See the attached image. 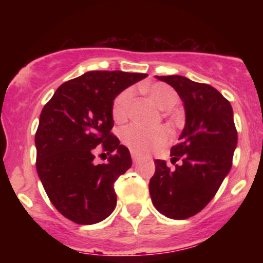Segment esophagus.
I'll return each instance as SVG.
<instances>
[{"instance_id": "esophagus-1", "label": "esophagus", "mask_w": 263, "mask_h": 263, "mask_svg": "<svg viewBox=\"0 0 263 263\" xmlns=\"http://www.w3.org/2000/svg\"><path fill=\"white\" fill-rule=\"evenodd\" d=\"M131 157H132V161H134L135 163H137L138 159H140V156H138L137 153H135V152H131Z\"/></svg>"}]
</instances>
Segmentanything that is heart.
I'll use <instances>...</instances> for the list:
<instances>
[{
	"instance_id": "heart-1",
	"label": "heart",
	"mask_w": 263,
	"mask_h": 263,
	"mask_svg": "<svg viewBox=\"0 0 263 263\" xmlns=\"http://www.w3.org/2000/svg\"><path fill=\"white\" fill-rule=\"evenodd\" d=\"M146 91L161 110H171L178 102L177 92L167 84H152L147 87ZM132 98H134L132 89H126L115 99L112 116L116 121H123L128 116ZM122 141L132 152L143 155L152 149L165 146L171 141V132L164 127L147 129L138 125H131L122 131Z\"/></svg>"
}]
</instances>
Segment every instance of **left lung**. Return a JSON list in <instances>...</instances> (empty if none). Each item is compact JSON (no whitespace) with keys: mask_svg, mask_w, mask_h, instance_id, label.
I'll use <instances>...</instances> for the list:
<instances>
[{"mask_svg":"<svg viewBox=\"0 0 263 263\" xmlns=\"http://www.w3.org/2000/svg\"><path fill=\"white\" fill-rule=\"evenodd\" d=\"M171 85L183 101L185 125L172 147L174 170L156 159L149 180L152 203L167 218L183 220L203 210L231 170L237 146L232 107L215 87L182 77H156Z\"/></svg>","mask_w":263,"mask_h":263,"instance_id":"left-lung-1","label":"left lung"}]
</instances>
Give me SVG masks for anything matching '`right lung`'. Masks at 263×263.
<instances>
[{
    "mask_svg": "<svg viewBox=\"0 0 263 263\" xmlns=\"http://www.w3.org/2000/svg\"><path fill=\"white\" fill-rule=\"evenodd\" d=\"M147 77L126 71H87L62 84L41 112L35 134L37 172L55 209L80 225L105 220L116 206L114 184L132 165L127 147L111 134L120 92ZM110 155L95 165V148Z\"/></svg>",
    "mask_w": 263,
    "mask_h": 263,
    "instance_id": "add662e5",
    "label": "right lung"
}]
</instances>
